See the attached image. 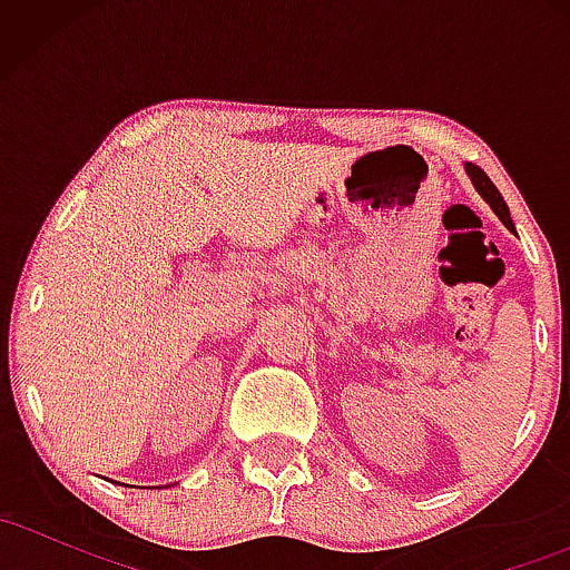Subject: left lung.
Wrapping results in <instances>:
<instances>
[{"instance_id":"left-lung-1","label":"left lung","mask_w":570,"mask_h":570,"mask_svg":"<svg viewBox=\"0 0 570 570\" xmlns=\"http://www.w3.org/2000/svg\"><path fill=\"white\" fill-rule=\"evenodd\" d=\"M463 171L469 174V179H472V185H474L476 193L482 195V200H485L488 206L493 208V212H495V217H499V219H501L503 225H507V227H514L512 217H509V206H507V203H503L501 193H499V189H495L493 181L488 179V174L482 171L480 166H474V163H463Z\"/></svg>"}]
</instances>
